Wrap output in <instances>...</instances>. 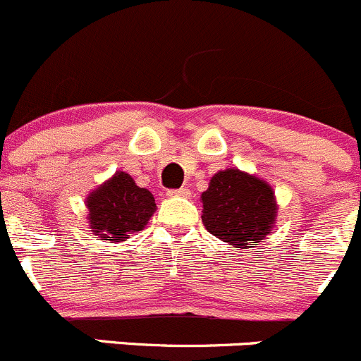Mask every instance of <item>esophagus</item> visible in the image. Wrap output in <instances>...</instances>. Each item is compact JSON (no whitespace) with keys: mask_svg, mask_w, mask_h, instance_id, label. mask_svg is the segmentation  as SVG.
<instances>
[{"mask_svg":"<svg viewBox=\"0 0 361 361\" xmlns=\"http://www.w3.org/2000/svg\"><path fill=\"white\" fill-rule=\"evenodd\" d=\"M191 195V191L188 190V188H180V190H171L168 191V197H183V198H188Z\"/></svg>","mask_w":361,"mask_h":361,"instance_id":"obj_1","label":"esophagus"}]
</instances>
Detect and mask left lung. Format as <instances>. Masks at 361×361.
Masks as SVG:
<instances>
[{"label": "left lung", "mask_w": 361, "mask_h": 361, "mask_svg": "<svg viewBox=\"0 0 361 361\" xmlns=\"http://www.w3.org/2000/svg\"><path fill=\"white\" fill-rule=\"evenodd\" d=\"M202 221L207 232L232 248L262 243L276 223L278 204L264 178L238 168L218 171L200 197Z\"/></svg>", "instance_id": "1"}]
</instances>
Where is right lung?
<instances>
[{
  "label": "right lung",
  "mask_w": 361,
  "mask_h": 361,
  "mask_svg": "<svg viewBox=\"0 0 361 361\" xmlns=\"http://www.w3.org/2000/svg\"><path fill=\"white\" fill-rule=\"evenodd\" d=\"M85 205L92 232L109 243L126 241L129 234L143 230L156 212L154 195L126 171H116L95 188Z\"/></svg>",
  "instance_id": "1"
}]
</instances>
